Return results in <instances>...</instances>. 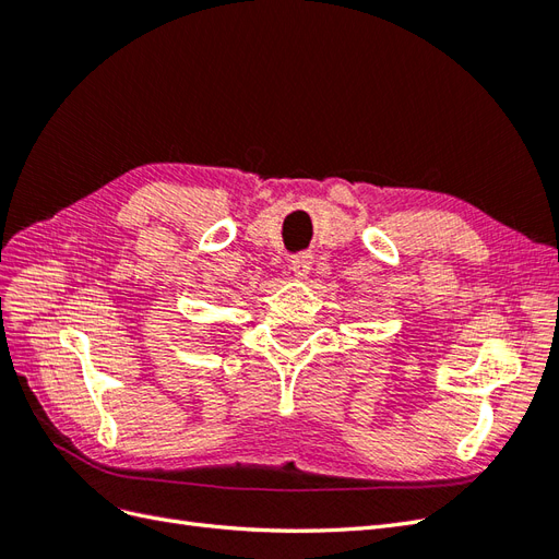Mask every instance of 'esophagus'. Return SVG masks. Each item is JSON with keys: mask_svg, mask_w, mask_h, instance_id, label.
I'll use <instances>...</instances> for the list:
<instances>
[{"mask_svg": "<svg viewBox=\"0 0 559 559\" xmlns=\"http://www.w3.org/2000/svg\"><path fill=\"white\" fill-rule=\"evenodd\" d=\"M289 267H292V273H294L296 277H308L310 267H312V253H308V251L296 253V257H292Z\"/></svg>", "mask_w": 559, "mask_h": 559, "instance_id": "34e87169", "label": "esophagus"}]
</instances>
